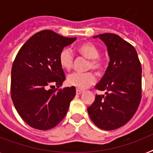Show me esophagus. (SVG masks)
<instances>
[{
	"instance_id": "esophagus-1",
	"label": "esophagus",
	"mask_w": 153,
	"mask_h": 153,
	"mask_svg": "<svg viewBox=\"0 0 153 153\" xmlns=\"http://www.w3.org/2000/svg\"><path fill=\"white\" fill-rule=\"evenodd\" d=\"M82 92H83V91L80 90V89H77V90H76V94H77V95H80V94H82Z\"/></svg>"
}]
</instances>
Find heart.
<instances>
[{"instance_id": "b5f03b06", "label": "heart", "mask_w": 153, "mask_h": 153, "mask_svg": "<svg viewBox=\"0 0 153 153\" xmlns=\"http://www.w3.org/2000/svg\"><path fill=\"white\" fill-rule=\"evenodd\" d=\"M77 51L83 57L88 59L87 69H93L100 72L103 68V62L99 57L100 52L97 47L90 42H85L79 45L76 47ZM59 63L61 68L69 71L74 65V55L70 49L65 48L62 50L59 55ZM67 82L70 86L75 87L77 89H85L96 82V75L92 71L85 73H72L69 74L67 79Z\"/></svg>"}]
</instances>
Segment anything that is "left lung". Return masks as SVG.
<instances>
[{
  "mask_svg": "<svg viewBox=\"0 0 153 153\" xmlns=\"http://www.w3.org/2000/svg\"><path fill=\"white\" fill-rule=\"evenodd\" d=\"M106 44L110 62L96 88L106 91L96 95L88 113L92 122L111 131L128 123L138 110L142 98V66L134 47L114 33L96 36Z\"/></svg>",
  "mask_w": 153,
  "mask_h": 153,
  "instance_id": "obj_1",
  "label": "left lung"
}]
</instances>
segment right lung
I'll return each mask as SVG.
<instances>
[{
  "instance_id": "1",
  "label": "right lung",
  "mask_w": 153,
  "mask_h": 153,
  "mask_svg": "<svg viewBox=\"0 0 153 153\" xmlns=\"http://www.w3.org/2000/svg\"><path fill=\"white\" fill-rule=\"evenodd\" d=\"M75 39L52 30L40 31L23 44L15 57L11 68V100L20 117L32 128L51 129L67 114L75 87L58 89L55 86L60 88L66 79L59 55Z\"/></svg>"
}]
</instances>
